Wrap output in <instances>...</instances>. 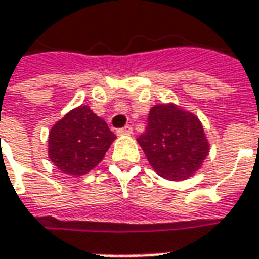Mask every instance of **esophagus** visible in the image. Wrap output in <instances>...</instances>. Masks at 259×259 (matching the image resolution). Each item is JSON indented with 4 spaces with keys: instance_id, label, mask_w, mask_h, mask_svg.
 <instances>
[{
    "instance_id": "esophagus-1",
    "label": "esophagus",
    "mask_w": 259,
    "mask_h": 259,
    "mask_svg": "<svg viewBox=\"0 0 259 259\" xmlns=\"http://www.w3.org/2000/svg\"><path fill=\"white\" fill-rule=\"evenodd\" d=\"M132 133H133L132 126H124L122 129H117V135H119V136H123V135H132Z\"/></svg>"
}]
</instances>
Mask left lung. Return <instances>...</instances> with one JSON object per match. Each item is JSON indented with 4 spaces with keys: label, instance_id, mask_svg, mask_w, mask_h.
Listing matches in <instances>:
<instances>
[{
    "label": "left lung",
    "instance_id": "1",
    "mask_svg": "<svg viewBox=\"0 0 259 259\" xmlns=\"http://www.w3.org/2000/svg\"><path fill=\"white\" fill-rule=\"evenodd\" d=\"M137 142L156 173L167 180L193 176L210 149L200 120L174 105L152 107Z\"/></svg>",
    "mask_w": 259,
    "mask_h": 259
}]
</instances>
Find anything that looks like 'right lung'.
I'll return each instance as SVG.
<instances>
[{
	"instance_id": "add662e5",
	"label": "right lung",
	"mask_w": 259,
	"mask_h": 259,
	"mask_svg": "<svg viewBox=\"0 0 259 259\" xmlns=\"http://www.w3.org/2000/svg\"><path fill=\"white\" fill-rule=\"evenodd\" d=\"M115 137L89 106H79L49 132V159L63 173L82 176L99 164Z\"/></svg>"
}]
</instances>
